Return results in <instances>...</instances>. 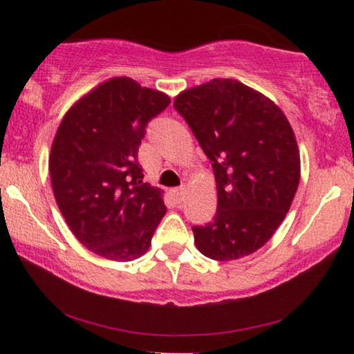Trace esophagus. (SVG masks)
Masks as SVG:
<instances>
[{
    "label": "esophagus",
    "instance_id": "34e87169",
    "mask_svg": "<svg viewBox=\"0 0 354 354\" xmlns=\"http://www.w3.org/2000/svg\"><path fill=\"white\" fill-rule=\"evenodd\" d=\"M185 192H187L185 185H180L178 188H174V190H172L174 196H176V200H177L178 203H180V201L183 200V196H185Z\"/></svg>",
    "mask_w": 354,
    "mask_h": 354
}]
</instances>
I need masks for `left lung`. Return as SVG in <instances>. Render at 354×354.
<instances>
[{"mask_svg":"<svg viewBox=\"0 0 354 354\" xmlns=\"http://www.w3.org/2000/svg\"><path fill=\"white\" fill-rule=\"evenodd\" d=\"M174 108L211 161L217 187L212 222L193 227L207 258L254 253L282 224L299 183L292 125L274 101L232 79L182 91Z\"/></svg>","mask_w":354,"mask_h":354,"instance_id":"left-lung-1","label":"left lung"}]
</instances>
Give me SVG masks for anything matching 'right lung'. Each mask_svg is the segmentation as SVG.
<instances>
[{
	"label": "right lung",
	"mask_w": 354,
	"mask_h": 354,
	"mask_svg": "<svg viewBox=\"0 0 354 354\" xmlns=\"http://www.w3.org/2000/svg\"><path fill=\"white\" fill-rule=\"evenodd\" d=\"M169 103L161 91L114 77L67 111L53 140L57 207L75 239L106 259L143 256L166 214L162 192L143 182L138 147Z\"/></svg>",
	"instance_id": "right-lung-1"
}]
</instances>
